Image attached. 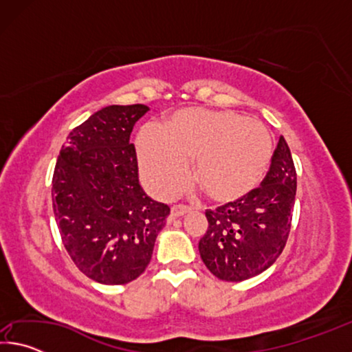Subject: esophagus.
<instances>
[{
	"label": "esophagus",
	"mask_w": 352,
	"mask_h": 352,
	"mask_svg": "<svg viewBox=\"0 0 352 352\" xmlns=\"http://www.w3.org/2000/svg\"><path fill=\"white\" fill-rule=\"evenodd\" d=\"M190 212V208L188 206H183V205H175L170 208V219H177V217H182L184 214Z\"/></svg>",
	"instance_id": "obj_1"
}]
</instances>
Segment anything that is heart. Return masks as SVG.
<instances>
[{
	"instance_id": "heart-1",
	"label": "heart",
	"mask_w": 352,
	"mask_h": 352,
	"mask_svg": "<svg viewBox=\"0 0 352 352\" xmlns=\"http://www.w3.org/2000/svg\"><path fill=\"white\" fill-rule=\"evenodd\" d=\"M141 177L153 195H174L188 175L217 204L241 200L258 188L272 162V136L261 122L234 111L178 110L162 130L136 136Z\"/></svg>"
}]
</instances>
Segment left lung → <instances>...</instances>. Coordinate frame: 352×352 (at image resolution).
I'll list each match as a JSON object with an SVG mask.
<instances>
[{
	"instance_id": "8db88e82",
	"label": "left lung",
	"mask_w": 352,
	"mask_h": 352,
	"mask_svg": "<svg viewBox=\"0 0 352 352\" xmlns=\"http://www.w3.org/2000/svg\"><path fill=\"white\" fill-rule=\"evenodd\" d=\"M295 194L296 170L281 136L261 186L206 211L208 230L199 252L208 270L222 281L239 283L275 264L290 233Z\"/></svg>"
}]
</instances>
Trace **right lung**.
Instances as JSON below:
<instances>
[{
    "label": "right lung",
    "instance_id": "add662e5",
    "mask_svg": "<svg viewBox=\"0 0 352 352\" xmlns=\"http://www.w3.org/2000/svg\"><path fill=\"white\" fill-rule=\"evenodd\" d=\"M148 107L109 105L71 130L52 177V208L62 242L93 281L127 284L146 270L170 208L152 200L138 180L130 144Z\"/></svg>",
    "mask_w": 352,
    "mask_h": 352
}]
</instances>
